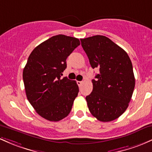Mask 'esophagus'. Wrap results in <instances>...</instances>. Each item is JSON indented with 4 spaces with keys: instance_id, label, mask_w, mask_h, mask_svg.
Instances as JSON below:
<instances>
[{
    "instance_id": "1",
    "label": "esophagus",
    "mask_w": 152,
    "mask_h": 152,
    "mask_svg": "<svg viewBox=\"0 0 152 152\" xmlns=\"http://www.w3.org/2000/svg\"><path fill=\"white\" fill-rule=\"evenodd\" d=\"M77 85H79V86H80L83 84V81H77Z\"/></svg>"
}]
</instances>
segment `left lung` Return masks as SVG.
Listing matches in <instances>:
<instances>
[{
  "instance_id": "8db88e82",
  "label": "left lung",
  "mask_w": 152,
  "mask_h": 152,
  "mask_svg": "<svg viewBox=\"0 0 152 152\" xmlns=\"http://www.w3.org/2000/svg\"><path fill=\"white\" fill-rule=\"evenodd\" d=\"M91 67L100 73L92 80L93 92L86 96L90 112L98 121L115 120L126 110L134 87L133 66L122 48L105 36L80 39Z\"/></svg>"
}]
</instances>
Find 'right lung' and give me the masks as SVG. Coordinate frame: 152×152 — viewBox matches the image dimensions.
Here are the masks:
<instances>
[{
  "label": "right lung",
  "instance_id": "obj_1",
  "mask_svg": "<svg viewBox=\"0 0 152 152\" xmlns=\"http://www.w3.org/2000/svg\"><path fill=\"white\" fill-rule=\"evenodd\" d=\"M80 44L75 37L54 36L32 51L23 68L27 99L37 113L49 121L67 117L77 96L76 81L61 76L67 57Z\"/></svg>",
  "mask_w": 152,
  "mask_h": 152
}]
</instances>
